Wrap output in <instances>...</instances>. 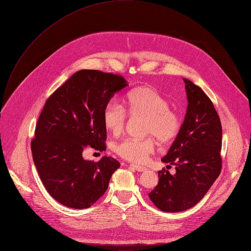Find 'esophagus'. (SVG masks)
<instances>
[{"instance_id":"esophagus-1","label":"esophagus","mask_w":251,"mask_h":251,"mask_svg":"<svg viewBox=\"0 0 251 251\" xmlns=\"http://www.w3.org/2000/svg\"><path fill=\"white\" fill-rule=\"evenodd\" d=\"M131 168H133L135 171L139 172V173H143V172H146L147 171V168H145V166L143 165H139V164H130Z\"/></svg>"}]
</instances>
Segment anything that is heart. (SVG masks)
Returning <instances> with one entry per match:
<instances>
[{
    "label": "heart",
    "mask_w": 251,
    "mask_h": 251,
    "mask_svg": "<svg viewBox=\"0 0 251 251\" xmlns=\"http://www.w3.org/2000/svg\"><path fill=\"white\" fill-rule=\"evenodd\" d=\"M124 108L110 102L103 111V124L113 135L120 134L126 124L127 114L131 117L147 118L145 131L153 135L160 144L169 145L176 140L181 128L178 113L171 109L170 101L151 87H140L130 92L123 101ZM153 136L145 139H125L115 147V151L123 158L143 161L155 147Z\"/></svg>",
    "instance_id": "b5f03b06"
}]
</instances>
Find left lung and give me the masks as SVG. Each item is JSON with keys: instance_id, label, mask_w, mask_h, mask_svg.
I'll return each mask as SVG.
<instances>
[{"instance_id": "obj_1", "label": "left lung", "mask_w": 251, "mask_h": 251, "mask_svg": "<svg viewBox=\"0 0 251 251\" xmlns=\"http://www.w3.org/2000/svg\"><path fill=\"white\" fill-rule=\"evenodd\" d=\"M187 109L178 136L161 161L176 166V174L162 170L158 183L149 194L163 212H182L195 206L221 174L222 125L206 94L187 78Z\"/></svg>"}]
</instances>
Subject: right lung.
<instances>
[{
  "instance_id": "right-lung-1",
  "label": "right lung",
  "mask_w": 251,
  "mask_h": 251,
  "mask_svg": "<svg viewBox=\"0 0 251 251\" xmlns=\"http://www.w3.org/2000/svg\"><path fill=\"white\" fill-rule=\"evenodd\" d=\"M128 86L117 75L97 70L75 73L46 100L31 141L39 177L47 192L62 205L86 209L107 190L118 160L102 156L87 160L88 146L106 150L103 111L114 95Z\"/></svg>"
}]
</instances>
